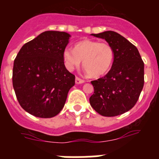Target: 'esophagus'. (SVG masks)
Listing matches in <instances>:
<instances>
[{
	"mask_svg": "<svg viewBox=\"0 0 159 159\" xmlns=\"http://www.w3.org/2000/svg\"><path fill=\"white\" fill-rule=\"evenodd\" d=\"M84 82V80L81 79V78H78V77H76V78H75V83H76V84H82V83Z\"/></svg>",
	"mask_w": 159,
	"mask_h": 159,
	"instance_id": "1",
	"label": "esophagus"
}]
</instances>
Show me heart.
Returning a JSON list of instances; mask_svg holds the SVG:
<instances>
[{
  "label": "heart",
  "mask_w": 159,
  "mask_h": 159,
  "mask_svg": "<svg viewBox=\"0 0 159 159\" xmlns=\"http://www.w3.org/2000/svg\"><path fill=\"white\" fill-rule=\"evenodd\" d=\"M65 65L69 70L78 68L83 61V68L89 76L98 78L109 70L114 59V50L110 44L95 40H84L63 51Z\"/></svg>",
  "instance_id": "obj_1"
}]
</instances>
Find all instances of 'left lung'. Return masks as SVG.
Segmentation results:
<instances>
[{"label": "left lung", "instance_id": "8db88e82", "mask_svg": "<svg viewBox=\"0 0 159 159\" xmlns=\"http://www.w3.org/2000/svg\"><path fill=\"white\" fill-rule=\"evenodd\" d=\"M91 35L105 39L114 50V61L105 76L91 81V107L100 115L114 117L128 111L139 100L144 86V62L137 48L111 30Z\"/></svg>", "mask_w": 159, "mask_h": 159}]
</instances>
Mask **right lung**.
Wrapping results in <instances>:
<instances>
[{
  "label": "right lung",
  "mask_w": 159,
  "mask_h": 159,
  "mask_svg": "<svg viewBox=\"0 0 159 159\" xmlns=\"http://www.w3.org/2000/svg\"><path fill=\"white\" fill-rule=\"evenodd\" d=\"M70 34L48 30L26 43L14 59L12 81L19 104L38 118L61 111L75 76L65 66L63 51Z\"/></svg>",
  "instance_id": "right-lung-1"
}]
</instances>
